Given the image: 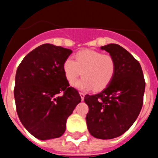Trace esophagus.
Segmentation results:
<instances>
[{"mask_svg": "<svg viewBox=\"0 0 158 158\" xmlns=\"http://www.w3.org/2000/svg\"><path fill=\"white\" fill-rule=\"evenodd\" d=\"M81 96V100H84V98H85V93H79Z\"/></svg>", "mask_w": 158, "mask_h": 158, "instance_id": "34e87169", "label": "esophagus"}]
</instances>
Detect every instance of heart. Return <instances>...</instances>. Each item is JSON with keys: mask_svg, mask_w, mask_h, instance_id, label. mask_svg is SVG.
I'll return each instance as SVG.
<instances>
[{"mask_svg": "<svg viewBox=\"0 0 158 158\" xmlns=\"http://www.w3.org/2000/svg\"><path fill=\"white\" fill-rule=\"evenodd\" d=\"M63 72L70 84L82 73L83 77L73 84L77 89L101 91L111 82L116 71V62L111 54L93 50H82L75 54V61L68 58L63 62Z\"/></svg>", "mask_w": 158, "mask_h": 158, "instance_id": "b5f03b06", "label": "heart"}]
</instances>
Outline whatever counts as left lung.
I'll list each match as a JSON object with an SVG mask.
<instances>
[{"instance_id": "1", "label": "left lung", "mask_w": 158, "mask_h": 158, "mask_svg": "<svg viewBox=\"0 0 158 158\" xmlns=\"http://www.w3.org/2000/svg\"><path fill=\"white\" fill-rule=\"evenodd\" d=\"M100 49L115 58L116 71L101 93L85 96L89 106L86 123L93 137L111 139L125 133L137 119L143 104L146 82L139 62L123 47L111 43Z\"/></svg>"}]
</instances>
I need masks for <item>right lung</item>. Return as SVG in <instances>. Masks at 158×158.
Returning a JSON list of instances; mask_svg holds the SVG:
<instances>
[{
	"label": "right lung",
	"mask_w": 158,
	"mask_h": 158,
	"mask_svg": "<svg viewBox=\"0 0 158 158\" xmlns=\"http://www.w3.org/2000/svg\"><path fill=\"white\" fill-rule=\"evenodd\" d=\"M72 52L46 43L27 54L18 66L14 88L16 111L23 127L36 139L62 136L67 118L81 100L77 90L69 87L62 68Z\"/></svg>",
	"instance_id": "1"
}]
</instances>
